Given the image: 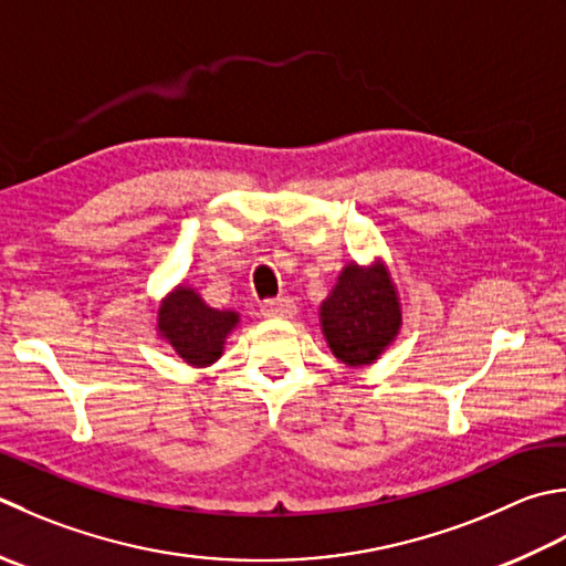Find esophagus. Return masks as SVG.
I'll use <instances>...</instances> for the list:
<instances>
[{"mask_svg": "<svg viewBox=\"0 0 566 566\" xmlns=\"http://www.w3.org/2000/svg\"><path fill=\"white\" fill-rule=\"evenodd\" d=\"M262 316L268 318H292L296 314V302L290 296H280V298H268L260 306Z\"/></svg>", "mask_w": 566, "mask_h": 566, "instance_id": "esophagus-1", "label": "esophagus"}]
</instances>
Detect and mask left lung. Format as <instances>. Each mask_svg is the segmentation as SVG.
<instances>
[{
    "label": "left lung",
    "instance_id": "1",
    "mask_svg": "<svg viewBox=\"0 0 566 566\" xmlns=\"http://www.w3.org/2000/svg\"><path fill=\"white\" fill-rule=\"evenodd\" d=\"M321 324L338 360L368 365L378 358L400 331V302L385 268L348 264L321 304Z\"/></svg>",
    "mask_w": 566,
    "mask_h": 566
}]
</instances>
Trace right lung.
I'll return each mask as SVG.
<instances>
[{
    "instance_id": "1",
    "label": "right lung",
    "mask_w": 566,
    "mask_h": 566,
    "mask_svg": "<svg viewBox=\"0 0 566 566\" xmlns=\"http://www.w3.org/2000/svg\"><path fill=\"white\" fill-rule=\"evenodd\" d=\"M238 324L235 312H218L193 290L179 286L159 308V331L191 365H210L223 353V340Z\"/></svg>"
}]
</instances>
